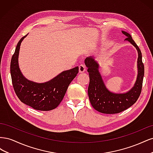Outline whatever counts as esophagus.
I'll return each instance as SVG.
<instances>
[{"mask_svg":"<svg viewBox=\"0 0 153 153\" xmlns=\"http://www.w3.org/2000/svg\"><path fill=\"white\" fill-rule=\"evenodd\" d=\"M86 70V67L84 65V64H80L79 66V72L80 73H84Z\"/></svg>","mask_w":153,"mask_h":153,"instance_id":"1","label":"esophagus"}]
</instances>
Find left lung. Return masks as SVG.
I'll use <instances>...</instances> for the list:
<instances>
[{
  "label": "left lung",
  "instance_id": "obj_1",
  "mask_svg": "<svg viewBox=\"0 0 153 153\" xmlns=\"http://www.w3.org/2000/svg\"><path fill=\"white\" fill-rule=\"evenodd\" d=\"M122 32L127 37L125 39L129 41L137 48L138 53V76L135 85L130 91L124 94H114L110 92L106 88L99 73L98 64L92 57H87L85 60L90 79L88 87L90 102L92 107L101 113L113 114L121 112L135 103L141 94L144 75L141 51L130 34L125 31Z\"/></svg>",
  "mask_w": 153,
  "mask_h": 153
}]
</instances>
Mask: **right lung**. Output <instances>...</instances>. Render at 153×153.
<instances>
[{"mask_svg": "<svg viewBox=\"0 0 153 153\" xmlns=\"http://www.w3.org/2000/svg\"><path fill=\"white\" fill-rule=\"evenodd\" d=\"M18 41L13 55L10 71L13 89L22 103L34 109L48 111L57 108L65 95L68 87L78 73V67L62 72L48 82L38 84L29 81L22 75L18 66V54L22 41Z\"/></svg>", "mask_w": 153, "mask_h": 153, "instance_id": "obj_1", "label": "right lung"}]
</instances>
